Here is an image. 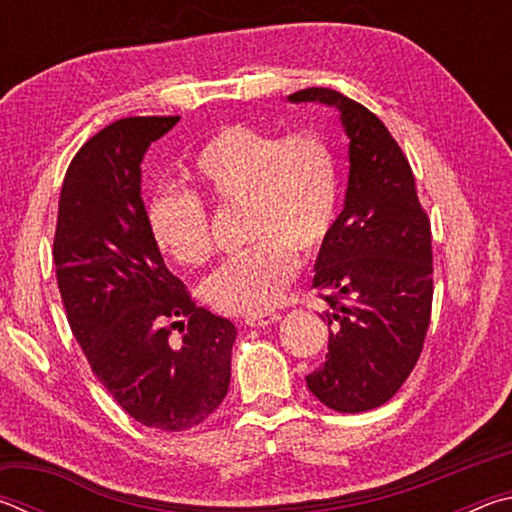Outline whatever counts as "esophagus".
<instances>
[{
  "label": "esophagus",
  "instance_id": "34e87169",
  "mask_svg": "<svg viewBox=\"0 0 512 512\" xmlns=\"http://www.w3.org/2000/svg\"><path fill=\"white\" fill-rule=\"evenodd\" d=\"M282 320V314H277V311H268V314H257V316H248L246 318V325L248 327H268V325H275Z\"/></svg>",
  "mask_w": 512,
  "mask_h": 512
}]
</instances>
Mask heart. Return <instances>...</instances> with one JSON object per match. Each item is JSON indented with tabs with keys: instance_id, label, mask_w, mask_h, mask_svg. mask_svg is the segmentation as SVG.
I'll use <instances>...</instances> for the list:
<instances>
[{
	"instance_id": "heart-1",
	"label": "heart",
	"mask_w": 512,
	"mask_h": 512,
	"mask_svg": "<svg viewBox=\"0 0 512 512\" xmlns=\"http://www.w3.org/2000/svg\"><path fill=\"white\" fill-rule=\"evenodd\" d=\"M189 178L214 203L244 207L246 241L255 244L205 277L203 298L230 316H257L275 307L298 273V253L318 255L334 230L339 169L332 149L311 133L282 140L230 124L198 149ZM146 219L155 246L173 262H207L210 228L194 196L155 194Z\"/></svg>"
}]
</instances>
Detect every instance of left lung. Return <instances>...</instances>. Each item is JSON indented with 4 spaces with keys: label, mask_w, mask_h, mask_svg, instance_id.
<instances>
[{
    "label": "left lung",
    "mask_w": 512,
    "mask_h": 512,
    "mask_svg": "<svg viewBox=\"0 0 512 512\" xmlns=\"http://www.w3.org/2000/svg\"><path fill=\"white\" fill-rule=\"evenodd\" d=\"M289 101L336 108L350 140L343 210L314 264V289L332 307L323 314L329 352L307 386L334 411H370L420 359L433 298L431 225L409 160L377 115L329 88Z\"/></svg>",
    "instance_id": "obj_1"
}]
</instances>
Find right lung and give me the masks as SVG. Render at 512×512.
I'll list each match as a JSON object with an SVG mask.
<instances>
[{
    "label": "right lung",
    "mask_w": 512,
    "mask_h": 512,
    "mask_svg": "<svg viewBox=\"0 0 512 512\" xmlns=\"http://www.w3.org/2000/svg\"><path fill=\"white\" fill-rule=\"evenodd\" d=\"M178 121L126 117L90 137L65 173L54 239L60 298L92 372L131 418L162 431L219 409L237 336L196 307L149 230L142 160Z\"/></svg>",
    "instance_id": "1"
}]
</instances>
